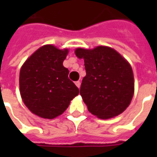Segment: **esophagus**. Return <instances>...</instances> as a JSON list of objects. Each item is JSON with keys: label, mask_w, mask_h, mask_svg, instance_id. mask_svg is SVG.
<instances>
[{"label": "esophagus", "mask_w": 157, "mask_h": 157, "mask_svg": "<svg viewBox=\"0 0 157 157\" xmlns=\"http://www.w3.org/2000/svg\"><path fill=\"white\" fill-rule=\"evenodd\" d=\"M75 86H76L78 87V88H80V86H81V82H80V81H77V82H75Z\"/></svg>", "instance_id": "1"}]
</instances>
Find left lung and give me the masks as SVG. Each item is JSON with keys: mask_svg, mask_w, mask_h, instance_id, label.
I'll return each mask as SVG.
<instances>
[{"mask_svg": "<svg viewBox=\"0 0 157 157\" xmlns=\"http://www.w3.org/2000/svg\"><path fill=\"white\" fill-rule=\"evenodd\" d=\"M75 54L85 63L86 75L82 79L80 94L89 112L102 119L122 113L129 105L135 91L129 63L107 46L78 48Z\"/></svg>", "mask_w": 157, "mask_h": 157, "instance_id": "1", "label": "left lung"}]
</instances>
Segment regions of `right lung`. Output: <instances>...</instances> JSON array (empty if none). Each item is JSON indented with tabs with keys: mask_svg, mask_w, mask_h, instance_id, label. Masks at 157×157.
I'll use <instances>...</instances> for the list:
<instances>
[{
	"mask_svg": "<svg viewBox=\"0 0 157 157\" xmlns=\"http://www.w3.org/2000/svg\"><path fill=\"white\" fill-rule=\"evenodd\" d=\"M68 49L51 44L36 50L22 65L19 75L20 93L24 104L41 118H56L65 112L79 89L64 67Z\"/></svg>",
	"mask_w": 157,
	"mask_h": 157,
	"instance_id": "obj_1",
	"label": "right lung"
}]
</instances>
